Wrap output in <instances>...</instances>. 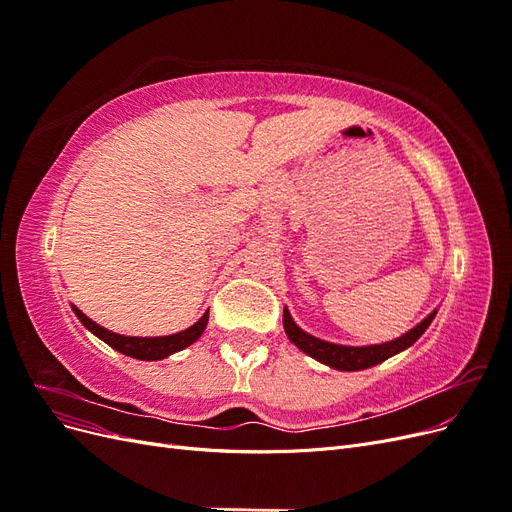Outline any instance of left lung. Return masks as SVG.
Segmentation results:
<instances>
[{
  "label": "left lung",
  "instance_id": "obj_1",
  "mask_svg": "<svg viewBox=\"0 0 512 512\" xmlns=\"http://www.w3.org/2000/svg\"><path fill=\"white\" fill-rule=\"evenodd\" d=\"M436 309L416 324L414 329H410L408 333H404L401 337L393 339V342H384V344H374V346H339V344H331L324 342V339H318L314 335L305 333L301 327H297V322L292 320L290 312L284 307V331L288 335L290 342L297 346L299 350H303L305 354L312 356V359L329 365L333 369H342V371H359V369H367L374 367L386 359H391L393 354L410 348L418 337H421L427 327L431 324V320L436 318Z\"/></svg>",
  "mask_w": 512,
  "mask_h": 512
}]
</instances>
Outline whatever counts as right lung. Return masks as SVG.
Wrapping results in <instances>:
<instances>
[{"instance_id":"1","label":"right lung","mask_w":512,"mask_h":512,"mask_svg":"<svg viewBox=\"0 0 512 512\" xmlns=\"http://www.w3.org/2000/svg\"><path fill=\"white\" fill-rule=\"evenodd\" d=\"M72 312L76 314L85 327L94 333L96 337H100L102 342H106L111 348H115L117 352L132 356V359H141V361H160L166 359V356L175 354L183 348H188L190 344H194L196 339L203 335V331L207 329V322H209V312L203 314L198 322H194L190 329H185L181 333L175 335H164V337H128V335H119L108 331L100 324H96L91 318H87L79 307L72 305Z\"/></svg>"}]
</instances>
